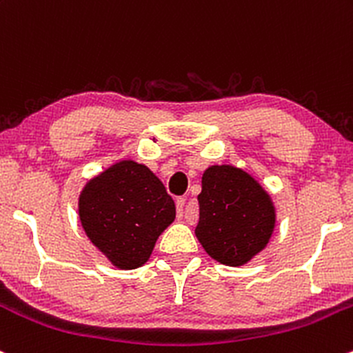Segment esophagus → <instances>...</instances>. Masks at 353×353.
Listing matches in <instances>:
<instances>
[{
    "mask_svg": "<svg viewBox=\"0 0 353 353\" xmlns=\"http://www.w3.org/2000/svg\"><path fill=\"white\" fill-rule=\"evenodd\" d=\"M184 205H186V199L184 198H177L176 199V208H177V216L183 218V213H184Z\"/></svg>",
    "mask_w": 353,
    "mask_h": 353,
    "instance_id": "1",
    "label": "esophagus"
}]
</instances>
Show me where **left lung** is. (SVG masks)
<instances>
[{"mask_svg":"<svg viewBox=\"0 0 353 353\" xmlns=\"http://www.w3.org/2000/svg\"><path fill=\"white\" fill-rule=\"evenodd\" d=\"M196 236L208 255L226 265H242L272 235L276 214L257 181L233 165H211L203 174Z\"/></svg>","mask_w":353,"mask_h":353,"instance_id":"obj_1","label":"left lung"}]
</instances>
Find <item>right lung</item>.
Returning a JSON list of instances; mask_svg holds the SVG:
<instances>
[{
    "label": "right lung",
    "instance_id": "obj_1",
    "mask_svg": "<svg viewBox=\"0 0 353 353\" xmlns=\"http://www.w3.org/2000/svg\"><path fill=\"white\" fill-rule=\"evenodd\" d=\"M79 216L89 240L111 264L137 269L174 221L176 205L148 167L121 161L86 184Z\"/></svg>",
    "mask_w": 353,
    "mask_h": 353
}]
</instances>
